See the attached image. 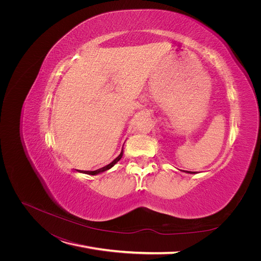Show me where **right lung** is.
I'll use <instances>...</instances> for the list:
<instances>
[{"mask_svg":"<svg viewBox=\"0 0 261 261\" xmlns=\"http://www.w3.org/2000/svg\"><path fill=\"white\" fill-rule=\"evenodd\" d=\"M121 156H122V150H121V152H120V154L113 161V162H111L109 164V165H107V166H105V167H102V168H99V169H97V170H94V171H82L84 173H87V174H91V175H96V174H98V173H100V172H103V171H106V170H109L110 168H112L115 164L121 159Z\"/></svg>","mask_w":261,"mask_h":261,"instance_id":"obj_1","label":"right lung"}]
</instances>
